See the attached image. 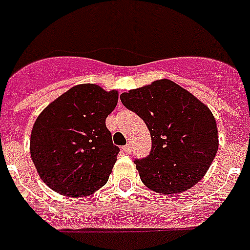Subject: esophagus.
<instances>
[{
    "instance_id": "1",
    "label": "esophagus",
    "mask_w": 250,
    "mask_h": 250,
    "mask_svg": "<svg viewBox=\"0 0 250 250\" xmlns=\"http://www.w3.org/2000/svg\"><path fill=\"white\" fill-rule=\"evenodd\" d=\"M122 150L125 153H127V154H129V153H131V145L127 144L125 145V146H122Z\"/></svg>"
}]
</instances>
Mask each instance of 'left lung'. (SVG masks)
Instances as JSON below:
<instances>
[{
	"label": "left lung",
	"instance_id": "1",
	"mask_svg": "<svg viewBox=\"0 0 250 250\" xmlns=\"http://www.w3.org/2000/svg\"><path fill=\"white\" fill-rule=\"evenodd\" d=\"M121 101L145 122L152 137L149 156L135 161L141 182L157 193H180L197 184L218 152L209 107L168 79L125 92Z\"/></svg>",
	"mask_w": 250,
	"mask_h": 250
}]
</instances>
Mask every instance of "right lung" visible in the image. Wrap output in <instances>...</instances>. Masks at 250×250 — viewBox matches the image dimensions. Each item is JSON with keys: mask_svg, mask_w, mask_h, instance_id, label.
<instances>
[{"mask_svg": "<svg viewBox=\"0 0 250 250\" xmlns=\"http://www.w3.org/2000/svg\"><path fill=\"white\" fill-rule=\"evenodd\" d=\"M117 104V90L79 84L42 110L29 150L46 186L68 197L89 196L105 186L119 153L105 125Z\"/></svg>", "mask_w": 250, "mask_h": 250, "instance_id": "right-lung-1", "label": "right lung"}]
</instances>
